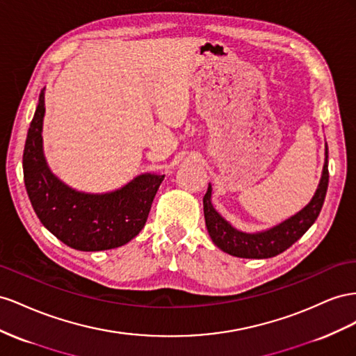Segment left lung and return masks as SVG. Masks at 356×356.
<instances>
[{"mask_svg": "<svg viewBox=\"0 0 356 356\" xmlns=\"http://www.w3.org/2000/svg\"><path fill=\"white\" fill-rule=\"evenodd\" d=\"M325 156H327V159H325L322 179L313 200L300 213H297L296 216L289 218L288 220L280 223V225L274 227L268 231L258 232V234H246V232H241L237 231L236 228H232L229 223L213 209L210 201L211 188L209 186L204 198H202V206H204L206 227L213 243H215L219 249L229 253L232 257L257 259L276 257L283 250L291 248L293 243L300 237H302L304 232L313 225L323 206L330 180L328 147Z\"/></svg>", "mask_w": 356, "mask_h": 356, "instance_id": "8db88e82", "label": "left lung"}]
</instances>
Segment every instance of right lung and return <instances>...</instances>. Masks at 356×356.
<instances>
[{"label": "right lung", "instance_id": "right-lung-1", "mask_svg": "<svg viewBox=\"0 0 356 356\" xmlns=\"http://www.w3.org/2000/svg\"><path fill=\"white\" fill-rule=\"evenodd\" d=\"M44 92L38 98L24 149V181L40 222L67 246L85 250L115 249L134 238L147 220L164 176L143 175L103 195L76 192L46 165L42 146Z\"/></svg>", "mask_w": 356, "mask_h": 356}]
</instances>
